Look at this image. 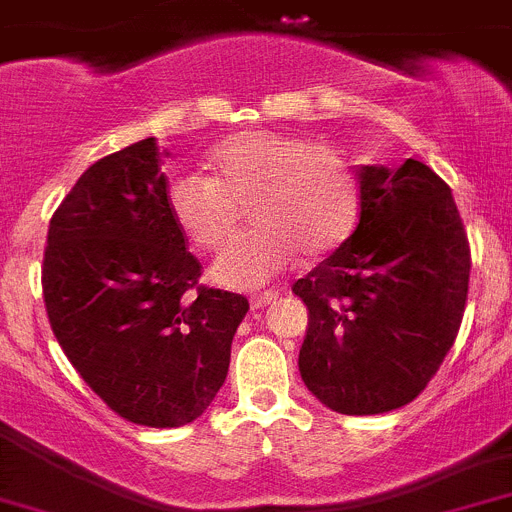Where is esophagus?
I'll list each match as a JSON object with an SVG mask.
<instances>
[{
  "label": "esophagus",
  "instance_id": "34e87169",
  "mask_svg": "<svg viewBox=\"0 0 512 512\" xmlns=\"http://www.w3.org/2000/svg\"><path fill=\"white\" fill-rule=\"evenodd\" d=\"M275 300H278V293H275V290H267V293L252 295V308L260 310V308H265V305L275 303Z\"/></svg>",
  "mask_w": 512,
  "mask_h": 512
}]
</instances>
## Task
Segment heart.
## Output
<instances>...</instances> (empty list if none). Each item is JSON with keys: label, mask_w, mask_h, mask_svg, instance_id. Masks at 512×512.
Instances as JSON below:
<instances>
[{"label": "heart", "mask_w": 512, "mask_h": 512, "mask_svg": "<svg viewBox=\"0 0 512 512\" xmlns=\"http://www.w3.org/2000/svg\"><path fill=\"white\" fill-rule=\"evenodd\" d=\"M204 174H176L166 207L186 240L204 252L229 245L250 204L255 232L212 267L227 288H260L298 262L333 255L358 219V176L341 148L308 136L240 131L209 151Z\"/></svg>", "instance_id": "1"}]
</instances>
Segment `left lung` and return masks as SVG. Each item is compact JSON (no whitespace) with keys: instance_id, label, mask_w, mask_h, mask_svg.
Wrapping results in <instances>:
<instances>
[{"instance_id":"1","label":"left lung","mask_w":512,"mask_h":512,"mask_svg":"<svg viewBox=\"0 0 512 512\" xmlns=\"http://www.w3.org/2000/svg\"><path fill=\"white\" fill-rule=\"evenodd\" d=\"M470 267L452 189L429 166H361L356 229L293 283L308 308L305 386L351 417L417 399L460 331Z\"/></svg>"}]
</instances>
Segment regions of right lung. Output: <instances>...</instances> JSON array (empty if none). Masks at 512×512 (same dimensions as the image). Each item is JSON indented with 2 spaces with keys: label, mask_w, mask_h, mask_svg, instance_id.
Wrapping results in <instances>:
<instances>
[{
  "label": "right lung",
  "mask_w": 512,
  "mask_h": 512,
  "mask_svg": "<svg viewBox=\"0 0 512 512\" xmlns=\"http://www.w3.org/2000/svg\"><path fill=\"white\" fill-rule=\"evenodd\" d=\"M154 138L95 161L55 209L42 295L57 343L126 422L184 427L229 371L245 295L199 283Z\"/></svg>",
  "instance_id": "1"
}]
</instances>
